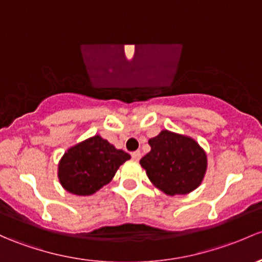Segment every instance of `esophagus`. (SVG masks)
Masks as SVG:
<instances>
[{
	"label": "esophagus",
	"mask_w": 262,
	"mask_h": 262,
	"mask_svg": "<svg viewBox=\"0 0 262 262\" xmlns=\"http://www.w3.org/2000/svg\"><path fill=\"white\" fill-rule=\"evenodd\" d=\"M140 156H142V154H140L139 150H136V152L132 153V158H133L134 161H139V159H140Z\"/></svg>",
	"instance_id": "esophagus-1"
}]
</instances>
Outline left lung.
<instances>
[{
    "label": "left lung",
    "mask_w": 262,
    "mask_h": 262,
    "mask_svg": "<svg viewBox=\"0 0 262 262\" xmlns=\"http://www.w3.org/2000/svg\"><path fill=\"white\" fill-rule=\"evenodd\" d=\"M148 143L150 152L139 163L157 188L168 196L198 188L207 170V154L196 140L164 129Z\"/></svg>",
    "instance_id": "1"
}]
</instances>
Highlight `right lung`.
Returning a JSON list of instances; mask_svg holds the SVG:
<instances>
[{
    "instance_id": "right-lung-1",
    "label": "right lung",
    "mask_w": 262,
    "mask_h": 262,
    "mask_svg": "<svg viewBox=\"0 0 262 262\" xmlns=\"http://www.w3.org/2000/svg\"><path fill=\"white\" fill-rule=\"evenodd\" d=\"M128 159V153L96 134L66 150L59 162L57 177L65 191L90 196L106 186Z\"/></svg>"
}]
</instances>
